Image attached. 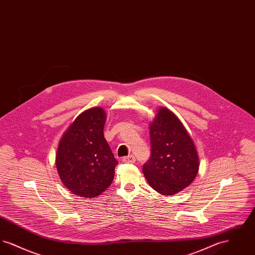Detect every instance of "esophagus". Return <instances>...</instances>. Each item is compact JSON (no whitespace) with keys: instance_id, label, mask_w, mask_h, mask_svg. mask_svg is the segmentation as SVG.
<instances>
[{"instance_id":"obj_1","label":"esophagus","mask_w":255,"mask_h":255,"mask_svg":"<svg viewBox=\"0 0 255 255\" xmlns=\"http://www.w3.org/2000/svg\"><path fill=\"white\" fill-rule=\"evenodd\" d=\"M122 161L125 163H133L135 161V158L133 157V155H130L128 157H124L122 158Z\"/></svg>"}]
</instances>
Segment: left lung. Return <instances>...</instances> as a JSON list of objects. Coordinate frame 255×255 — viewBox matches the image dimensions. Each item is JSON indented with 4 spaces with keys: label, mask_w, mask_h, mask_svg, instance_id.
<instances>
[{
    "label": "left lung",
    "mask_w": 255,
    "mask_h": 255,
    "mask_svg": "<svg viewBox=\"0 0 255 255\" xmlns=\"http://www.w3.org/2000/svg\"><path fill=\"white\" fill-rule=\"evenodd\" d=\"M150 142L151 156L142 171L153 189L170 196L182 191L194 181L199 158L193 140L169 110H158L150 125Z\"/></svg>",
    "instance_id": "obj_1"
}]
</instances>
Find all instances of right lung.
<instances>
[{"label":"right lung","instance_id":"obj_1","mask_svg":"<svg viewBox=\"0 0 255 255\" xmlns=\"http://www.w3.org/2000/svg\"><path fill=\"white\" fill-rule=\"evenodd\" d=\"M105 121L104 110H87L61 138L56 167L61 181L73 194L96 198L114 180L119 161L104 137Z\"/></svg>","mask_w":255,"mask_h":255}]
</instances>
